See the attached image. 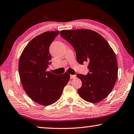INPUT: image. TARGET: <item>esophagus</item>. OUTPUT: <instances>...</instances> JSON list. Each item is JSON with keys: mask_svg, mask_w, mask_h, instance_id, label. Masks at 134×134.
Returning <instances> with one entry per match:
<instances>
[{"mask_svg": "<svg viewBox=\"0 0 134 134\" xmlns=\"http://www.w3.org/2000/svg\"><path fill=\"white\" fill-rule=\"evenodd\" d=\"M76 77V75H70V79H74Z\"/></svg>", "mask_w": 134, "mask_h": 134, "instance_id": "esophagus-1", "label": "esophagus"}]
</instances>
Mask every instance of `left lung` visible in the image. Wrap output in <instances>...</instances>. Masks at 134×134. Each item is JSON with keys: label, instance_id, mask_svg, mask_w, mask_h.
Returning <instances> with one entry per match:
<instances>
[{"label": "left lung", "instance_id": "left-lung-1", "mask_svg": "<svg viewBox=\"0 0 134 134\" xmlns=\"http://www.w3.org/2000/svg\"><path fill=\"white\" fill-rule=\"evenodd\" d=\"M60 35L72 45L77 62L89 63L87 75L78 74L82 81L78 93L85 100L97 103L112 91L118 77V63L114 51L104 38L90 29L63 30Z\"/></svg>", "mask_w": 134, "mask_h": 134}]
</instances>
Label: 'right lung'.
Instances as JSON below:
<instances>
[{"mask_svg":"<svg viewBox=\"0 0 134 134\" xmlns=\"http://www.w3.org/2000/svg\"><path fill=\"white\" fill-rule=\"evenodd\" d=\"M59 32L47 31L35 37L19 58V73L24 89L32 100L43 106L56 102L70 80L67 72L58 76L47 71L51 60L49 46Z\"/></svg>","mask_w":134,"mask_h":134,"instance_id":"obj_1","label":"right lung"}]
</instances>
